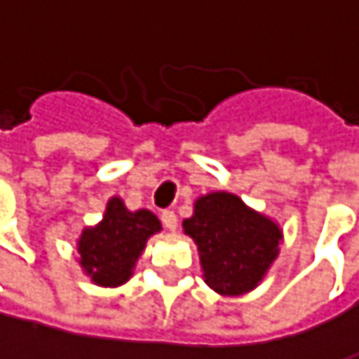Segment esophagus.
I'll return each instance as SVG.
<instances>
[{
    "label": "esophagus",
    "mask_w": 359,
    "mask_h": 359,
    "mask_svg": "<svg viewBox=\"0 0 359 359\" xmlns=\"http://www.w3.org/2000/svg\"><path fill=\"white\" fill-rule=\"evenodd\" d=\"M161 222L168 230H176V226H178V217L174 211H161Z\"/></svg>",
    "instance_id": "obj_1"
}]
</instances>
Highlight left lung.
Wrapping results in <instances>:
<instances>
[{
  "instance_id": "obj_1",
  "label": "left lung",
  "mask_w": 359,
  "mask_h": 359,
  "mask_svg": "<svg viewBox=\"0 0 359 359\" xmlns=\"http://www.w3.org/2000/svg\"><path fill=\"white\" fill-rule=\"evenodd\" d=\"M183 228L198 245L206 284L219 295H241L254 288L278 256L282 239L271 219L226 191L200 198Z\"/></svg>"
}]
</instances>
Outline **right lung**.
Returning <instances> with one entry per match:
<instances>
[{"label": "right lung", "instance_id": "right-lung-1", "mask_svg": "<svg viewBox=\"0 0 359 359\" xmlns=\"http://www.w3.org/2000/svg\"><path fill=\"white\" fill-rule=\"evenodd\" d=\"M159 230L161 224L150 211L131 213L120 198H111L103 222L96 228H86L81 234V267L101 286L127 282L146 239Z\"/></svg>", "mask_w": 359, "mask_h": 359}]
</instances>
